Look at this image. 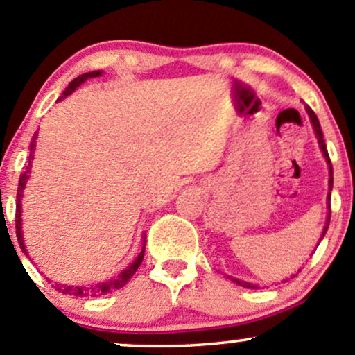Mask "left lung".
<instances>
[{"label":"left lung","instance_id":"1","mask_svg":"<svg viewBox=\"0 0 355 355\" xmlns=\"http://www.w3.org/2000/svg\"><path fill=\"white\" fill-rule=\"evenodd\" d=\"M305 110H307V113H309V118H311V123H312V126H313V132H315V137H317V141H319V146H320V150H322V155H324V158H325V162H327V165H329V190H332V183H334V172H332V164H331V158H329V153H327V146H325V141H324V135H322V130H320V123H319V118H317V115L315 113L312 112V108L311 107H307V105H305ZM327 220H325V227H324V230H322V235H320V240L324 239V235H325V232H327V229H329V222H331V191H329V195H327ZM320 240H319V243H320ZM319 243H317V245H319ZM229 277V275H227ZM230 280H234L235 284H239V285H242V287H247V288H259L257 287L255 284H250V282H245V280H239V279H234V277H229ZM287 280V279H285ZM284 280V282H285Z\"/></svg>","mask_w":355,"mask_h":355}]
</instances>
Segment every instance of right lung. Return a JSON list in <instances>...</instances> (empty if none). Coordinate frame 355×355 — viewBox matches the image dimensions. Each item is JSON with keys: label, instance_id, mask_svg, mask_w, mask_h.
Here are the masks:
<instances>
[{"label": "right lung", "instance_id": "obj_1", "mask_svg": "<svg viewBox=\"0 0 355 355\" xmlns=\"http://www.w3.org/2000/svg\"><path fill=\"white\" fill-rule=\"evenodd\" d=\"M101 73H103V71L98 70V71H89V73H83V75H80L78 78H75L70 85H68L67 89H64V92H63V95H61L60 98H58V101L63 100V98H67L68 95H71V93L75 92V89L78 88L81 83H85V81H87L88 78H96V76H101ZM36 137H38V133H35L33 140H31V144H30V160H28V166H26V168H24V172L21 173V177H19L18 193H16V197H18V200H16V237H18L19 247H21V250L26 255H28V252H26V247H24L23 230H21V198H23L24 187H26L28 178H30L31 165H33V164H31V160H33V157H35ZM144 255H145V240H144V247H141V252H140V254H138L137 259L133 260V262L130 263V266L126 267L125 270H121L116 277H112V279H108L107 282L89 284V285H85V287H83V285H67V284H56L55 282V288H56V291H60L61 294H68V295H75V297H100V295H107V294H110V292L116 291V288L125 287L126 282H128V280L133 277V274H135V272H137V268L140 267L141 260H144Z\"/></svg>", "mask_w": 355, "mask_h": 355}]
</instances>
